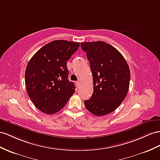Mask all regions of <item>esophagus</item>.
Segmentation results:
<instances>
[{
    "label": "esophagus",
    "mask_w": 160,
    "mask_h": 160,
    "mask_svg": "<svg viewBox=\"0 0 160 160\" xmlns=\"http://www.w3.org/2000/svg\"><path fill=\"white\" fill-rule=\"evenodd\" d=\"M76 85H77V87H78V88L80 87V82H76Z\"/></svg>",
    "instance_id": "1"
}]
</instances>
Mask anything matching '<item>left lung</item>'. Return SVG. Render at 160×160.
<instances>
[{"mask_svg":"<svg viewBox=\"0 0 160 160\" xmlns=\"http://www.w3.org/2000/svg\"><path fill=\"white\" fill-rule=\"evenodd\" d=\"M87 52L92 74L93 93L84 105L97 116L107 115L116 109L128 91L130 72L124 57L107 42L96 41L80 44Z\"/></svg>","mask_w":160,"mask_h":160,"instance_id":"8db88e82","label":"left lung"}]
</instances>
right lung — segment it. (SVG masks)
<instances>
[{
	"label": "right lung",
	"mask_w": 160,
	"mask_h": 160,
	"mask_svg": "<svg viewBox=\"0 0 160 160\" xmlns=\"http://www.w3.org/2000/svg\"><path fill=\"white\" fill-rule=\"evenodd\" d=\"M79 47V42L53 40L40 48L28 62L26 90L42 112L50 115L59 112L74 93L75 85L68 79L67 62Z\"/></svg>",
	"instance_id": "right-lung-1"
}]
</instances>
